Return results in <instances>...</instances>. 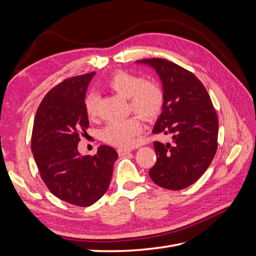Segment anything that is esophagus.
Instances as JSON below:
<instances>
[{
  "mask_svg": "<svg viewBox=\"0 0 256 256\" xmlns=\"http://www.w3.org/2000/svg\"><path fill=\"white\" fill-rule=\"evenodd\" d=\"M118 152L120 156H126V154H128L129 152H131V150H128V148H118Z\"/></svg>",
  "mask_w": 256,
  "mask_h": 256,
  "instance_id": "34e87169",
  "label": "esophagus"
}]
</instances>
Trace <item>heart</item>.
<instances>
[{"label": "heart", "instance_id": "heart-1", "mask_svg": "<svg viewBox=\"0 0 256 256\" xmlns=\"http://www.w3.org/2000/svg\"><path fill=\"white\" fill-rule=\"evenodd\" d=\"M106 86L118 95L127 98L129 109L144 120L154 118L164 106V92L154 81H144L138 76L118 72L106 81ZM97 102L95 95H90L85 100V112L90 120L97 115ZM141 131V120L132 116L108 122L102 131V138L104 142L111 145L128 147Z\"/></svg>", "mask_w": 256, "mask_h": 256}]
</instances>
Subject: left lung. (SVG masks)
Returning a JSON list of instances; mask_svg holds the SVG:
<instances>
[{
	"mask_svg": "<svg viewBox=\"0 0 256 256\" xmlns=\"http://www.w3.org/2000/svg\"><path fill=\"white\" fill-rule=\"evenodd\" d=\"M152 67L162 82L164 106L152 134L172 136V143L154 142L157 161L152 180L168 190L196 182L210 166L218 147L219 122L208 92L196 76L164 58L136 60Z\"/></svg>",
	"mask_w": 256,
	"mask_h": 256,
	"instance_id": "1",
	"label": "left lung"
}]
</instances>
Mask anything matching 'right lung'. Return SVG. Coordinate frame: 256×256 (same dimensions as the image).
<instances>
[{
    "label": "right lung",
    "mask_w": 256,
    "mask_h": 256,
    "mask_svg": "<svg viewBox=\"0 0 256 256\" xmlns=\"http://www.w3.org/2000/svg\"><path fill=\"white\" fill-rule=\"evenodd\" d=\"M95 72L68 78L50 90L38 106L32 152L42 180L52 194L80 207L106 192L118 154L102 145L94 156H81L80 136L88 128L85 94Z\"/></svg>",
    "instance_id": "obj_1"
}]
</instances>
